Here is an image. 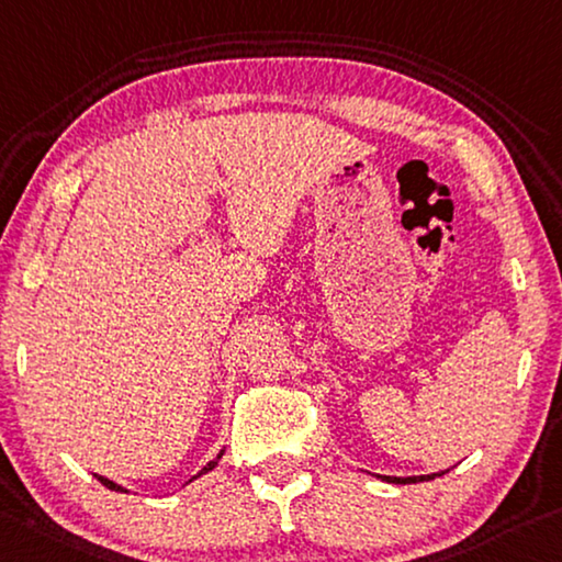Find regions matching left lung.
<instances>
[{
    "mask_svg": "<svg viewBox=\"0 0 562 562\" xmlns=\"http://www.w3.org/2000/svg\"><path fill=\"white\" fill-rule=\"evenodd\" d=\"M438 475H445L442 473H432V475H409V477H393V475H378L380 480H385V483H393V485H413V483H423V480H432Z\"/></svg>",
    "mask_w": 562,
    "mask_h": 562,
    "instance_id": "obj_1",
    "label": "left lung"
}]
</instances>
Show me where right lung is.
Instances as JSON below:
<instances>
[{
    "mask_svg": "<svg viewBox=\"0 0 562 562\" xmlns=\"http://www.w3.org/2000/svg\"><path fill=\"white\" fill-rule=\"evenodd\" d=\"M222 456H225V450H220V456H217L215 460H210V462H207V465H204V468L200 470V473H198V475H192L190 480H187V483H192V480H198V477H202V475H207V473H210V470H215V468H217V462H220V458H222ZM97 480H100V483H102L104 487H110V490H114V493H127V490H124L122 485H117V483H112V480H110V477H104V475H97ZM187 483H184V485H187Z\"/></svg>",
    "mask_w": 562,
    "mask_h": 562,
    "instance_id": "right-lung-1",
    "label": "right lung"
}]
</instances>
